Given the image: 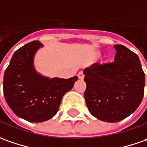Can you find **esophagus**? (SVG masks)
Wrapping results in <instances>:
<instances>
[{"instance_id":"34e87169","label":"esophagus","mask_w":147,"mask_h":147,"mask_svg":"<svg viewBox=\"0 0 147 147\" xmlns=\"http://www.w3.org/2000/svg\"><path fill=\"white\" fill-rule=\"evenodd\" d=\"M84 74H83V71H80L78 73V77L80 80H82V79H84Z\"/></svg>"}]
</instances>
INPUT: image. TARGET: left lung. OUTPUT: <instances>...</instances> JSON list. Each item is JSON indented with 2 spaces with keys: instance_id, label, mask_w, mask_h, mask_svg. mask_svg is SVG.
<instances>
[{
  "instance_id": "1",
  "label": "left lung",
  "mask_w": 147,
  "mask_h": 147,
  "mask_svg": "<svg viewBox=\"0 0 147 147\" xmlns=\"http://www.w3.org/2000/svg\"><path fill=\"white\" fill-rule=\"evenodd\" d=\"M114 47V62L96 63L83 71L89 112L110 123L134 113L142 101L145 87V73L138 56L122 45Z\"/></svg>"
}]
</instances>
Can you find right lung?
<instances>
[{
	"label": "right lung",
	"mask_w": 147,
	"mask_h": 147,
	"mask_svg": "<svg viewBox=\"0 0 147 147\" xmlns=\"http://www.w3.org/2000/svg\"><path fill=\"white\" fill-rule=\"evenodd\" d=\"M42 44L34 40L13 53L5 71L3 91L6 102L18 117L40 123L58 112L63 95L73 88L77 76L45 77L34 68L33 58Z\"/></svg>",
	"instance_id": "obj_1"
}]
</instances>
